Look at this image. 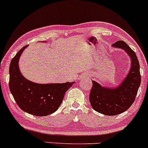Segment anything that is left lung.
Segmentation results:
<instances>
[{
    "mask_svg": "<svg viewBox=\"0 0 148 148\" xmlns=\"http://www.w3.org/2000/svg\"><path fill=\"white\" fill-rule=\"evenodd\" d=\"M112 46L125 50L132 62L128 74L116 88L103 87L92 81L90 102L95 111L106 115H118L127 111L135 101L141 81L140 64L136 53L124 41H118Z\"/></svg>",
    "mask_w": 148,
    "mask_h": 148,
    "instance_id": "left-lung-1",
    "label": "left lung"
}]
</instances>
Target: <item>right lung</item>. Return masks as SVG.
Segmentation results:
<instances>
[{"instance_id": "add662e5", "label": "right lung", "mask_w": 148, "mask_h": 148, "mask_svg": "<svg viewBox=\"0 0 148 148\" xmlns=\"http://www.w3.org/2000/svg\"><path fill=\"white\" fill-rule=\"evenodd\" d=\"M27 47L18 51L10 62V90L21 110L35 116H46L58 109L64 94L74 82L40 84L25 79L20 72L18 60Z\"/></svg>"}]
</instances>
